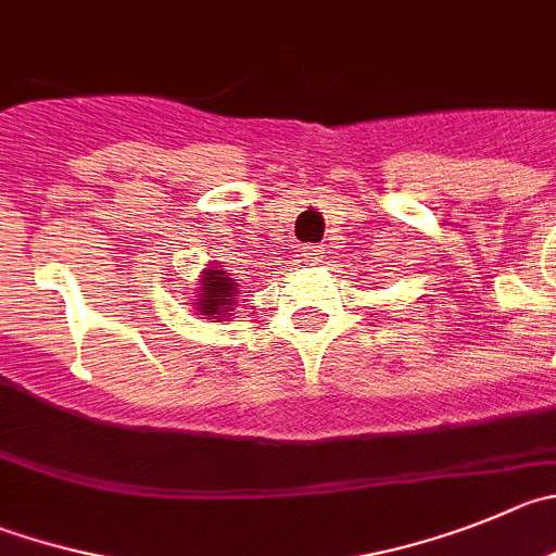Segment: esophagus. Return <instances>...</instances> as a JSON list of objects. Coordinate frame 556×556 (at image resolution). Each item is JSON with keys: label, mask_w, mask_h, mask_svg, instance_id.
<instances>
[{"label": "esophagus", "mask_w": 556, "mask_h": 556, "mask_svg": "<svg viewBox=\"0 0 556 556\" xmlns=\"http://www.w3.org/2000/svg\"><path fill=\"white\" fill-rule=\"evenodd\" d=\"M300 262L303 264H319L321 262V248L319 245H305L300 251Z\"/></svg>", "instance_id": "obj_1"}]
</instances>
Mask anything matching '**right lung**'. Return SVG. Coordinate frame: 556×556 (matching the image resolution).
Wrapping results in <instances>:
<instances>
[{"instance_id":"right-lung-1","label":"right lung","mask_w":556,"mask_h":556,"mask_svg":"<svg viewBox=\"0 0 556 556\" xmlns=\"http://www.w3.org/2000/svg\"><path fill=\"white\" fill-rule=\"evenodd\" d=\"M235 275L237 273L226 269L224 262H213L207 264V269H202L199 287L193 292V311H199L202 319H229L231 311L237 308V300H240V281Z\"/></svg>"}]
</instances>
